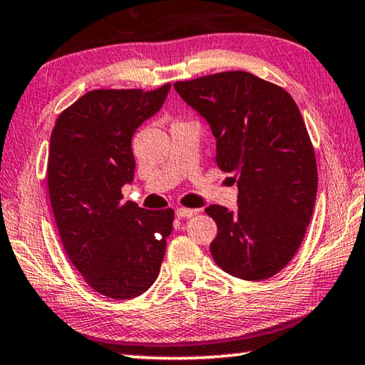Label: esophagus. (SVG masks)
I'll list each match as a JSON object with an SVG mask.
<instances>
[{
	"mask_svg": "<svg viewBox=\"0 0 365 365\" xmlns=\"http://www.w3.org/2000/svg\"><path fill=\"white\" fill-rule=\"evenodd\" d=\"M200 211L197 209H188V207H177L175 209V215L178 219H188V217H193L195 214H197Z\"/></svg>",
	"mask_w": 365,
	"mask_h": 365,
	"instance_id": "1",
	"label": "esophagus"
}]
</instances>
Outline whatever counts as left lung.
Segmentation results:
<instances>
[{
  "label": "left lung",
  "mask_w": 365,
  "mask_h": 365,
  "mask_svg": "<svg viewBox=\"0 0 365 365\" xmlns=\"http://www.w3.org/2000/svg\"><path fill=\"white\" fill-rule=\"evenodd\" d=\"M211 125L219 168L232 172L238 209L211 205V255L243 280H267L298 251L317 193L316 153L292 95L245 71L174 83Z\"/></svg>",
  "instance_id": "1"
}]
</instances>
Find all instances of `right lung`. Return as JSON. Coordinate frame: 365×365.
Returning a JSON list of instances; mask_svg holds the SVG:
<instances>
[{
	"label": "right lung",
	"instance_id": "1",
	"mask_svg": "<svg viewBox=\"0 0 365 365\" xmlns=\"http://www.w3.org/2000/svg\"><path fill=\"white\" fill-rule=\"evenodd\" d=\"M169 90L88 91L59 114L49 141V201L66 255L95 292L113 299L153 285L172 233V209L122 201V187L133 180V133Z\"/></svg>",
	"mask_w": 365,
	"mask_h": 365
}]
</instances>
